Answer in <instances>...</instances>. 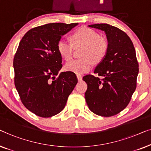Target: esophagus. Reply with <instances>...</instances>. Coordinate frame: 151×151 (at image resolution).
<instances>
[{
  "label": "esophagus",
  "mask_w": 151,
  "mask_h": 151,
  "mask_svg": "<svg viewBox=\"0 0 151 151\" xmlns=\"http://www.w3.org/2000/svg\"><path fill=\"white\" fill-rule=\"evenodd\" d=\"M76 76H77V78H78V81H81L82 80V76H81V75H76Z\"/></svg>",
  "instance_id": "1"
}]
</instances>
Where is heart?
<instances>
[{"label": "heart", "mask_w": 151, "mask_h": 151, "mask_svg": "<svg viewBox=\"0 0 151 151\" xmlns=\"http://www.w3.org/2000/svg\"><path fill=\"white\" fill-rule=\"evenodd\" d=\"M71 39L73 44L61 39L57 43V49L59 55L68 61L73 55V46H83L80 54L81 58L69 61L65 65L66 70L76 75L90 71L94 66V61L100 62L107 53L109 44L107 39L92 29L81 27L72 35Z\"/></svg>", "instance_id": "b5f03b06"}]
</instances>
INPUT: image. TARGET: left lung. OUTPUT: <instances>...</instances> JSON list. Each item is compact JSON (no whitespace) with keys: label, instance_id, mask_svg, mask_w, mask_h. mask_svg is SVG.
<instances>
[{"label":"left lung","instance_id":"1","mask_svg":"<svg viewBox=\"0 0 151 151\" xmlns=\"http://www.w3.org/2000/svg\"><path fill=\"white\" fill-rule=\"evenodd\" d=\"M89 27L105 33L109 48L94 70L103 78L92 75L83 78L88 85L85 99L91 111L110 117L122 111L130 102L136 89L138 62L133 42L124 31L107 24Z\"/></svg>","mask_w":151,"mask_h":151}]
</instances>
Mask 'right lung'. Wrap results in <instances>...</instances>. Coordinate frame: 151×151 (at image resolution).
Masks as SVG:
<instances>
[{
  "mask_svg": "<svg viewBox=\"0 0 151 151\" xmlns=\"http://www.w3.org/2000/svg\"><path fill=\"white\" fill-rule=\"evenodd\" d=\"M78 23H49L31 29L23 36L14 59V83L25 107L42 118L63 109L77 83L72 72L59 71L61 57L57 49L61 36Z\"/></svg>",
  "mask_w": 151,
  "mask_h": 151,
  "instance_id": "right-lung-1",
  "label": "right lung"
}]
</instances>
